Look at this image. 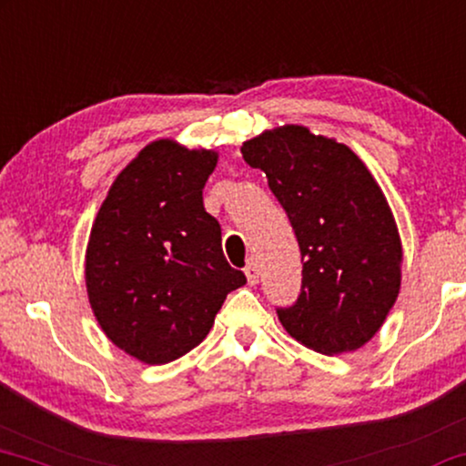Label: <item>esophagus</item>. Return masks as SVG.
Returning <instances> with one entry per match:
<instances>
[{
    "label": "esophagus",
    "mask_w": 466,
    "mask_h": 466,
    "mask_svg": "<svg viewBox=\"0 0 466 466\" xmlns=\"http://www.w3.org/2000/svg\"><path fill=\"white\" fill-rule=\"evenodd\" d=\"M245 275H247V281H249L251 286H256L258 281H260V268H258L256 260H249V264L245 267Z\"/></svg>",
    "instance_id": "34e87169"
}]
</instances>
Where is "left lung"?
Here are the masks:
<instances>
[{
    "mask_svg": "<svg viewBox=\"0 0 466 466\" xmlns=\"http://www.w3.org/2000/svg\"><path fill=\"white\" fill-rule=\"evenodd\" d=\"M240 152L267 174L301 249V294L277 308L281 325L322 355L361 349L402 279V245L380 187L349 146L305 127L273 128Z\"/></svg>",
    "mask_w": 466,
    "mask_h": 466,
    "instance_id": "left-lung-1",
    "label": "left lung"
}]
</instances>
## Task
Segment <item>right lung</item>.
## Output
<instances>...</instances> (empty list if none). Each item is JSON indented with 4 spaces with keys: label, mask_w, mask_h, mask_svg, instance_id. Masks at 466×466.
I'll return each instance as SVG.
<instances>
[{
    "label": "right lung",
    "mask_w": 466,
    "mask_h": 466,
    "mask_svg": "<svg viewBox=\"0 0 466 466\" xmlns=\"http://www.w3.org/2000/svg\"><path fill=\"white\" fill-rule=\"evenodd\" d=\"M215 165L213 150L152 141L117 174L92 226V311L117 349L144 363L196 349L228 294L247 284L223 256L219 221L204 208Z\"/></svg>",
    "instance_id": "right-lung-1"
}]
</instances>
